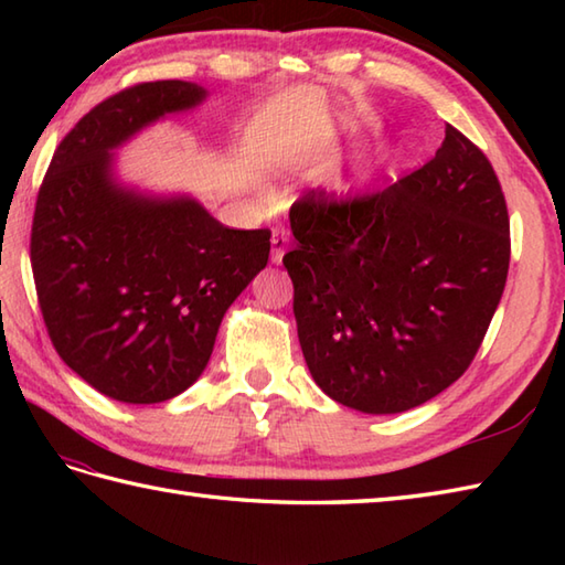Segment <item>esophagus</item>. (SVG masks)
I'll return each instance as SVG.
<instances>
[{
	"label": "esophagus",
	"mask_w": 565,
	"mask_h": 565,
	"mask_svg": "<svg viewBox=\"0 0 565 565\" xmlns=\"http://www.w3.org/2000/svg\"><path fill=\"white\" fill-rule=\"evenodd\" d=\"M286 245H289V239H286V235L284 233H274V237H271V264H281Z\"/></svg>",
	"instance_id": "1"
}]
</instances>
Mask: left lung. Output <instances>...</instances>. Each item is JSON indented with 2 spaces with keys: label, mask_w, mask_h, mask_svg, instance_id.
Instances as JSON below:
<instances>
[{
  "label": "left lung",
  "mask_w": 565,
  "mask_h": 565,
  "mask_svg": "<svg viewBox=\"0 0 565 565\" xmlns=\"http://www.w3.org/2000/svg\"><path fill=\"white\" fill-rule=\"evenodd\" d=\"M298 342L310 376L359 413H405L459 379L510 267L493 164L454 126L427 164L374 194L289 211Z\"/></svg>",
  "instance_id": "obj_1"
}]
</instances>
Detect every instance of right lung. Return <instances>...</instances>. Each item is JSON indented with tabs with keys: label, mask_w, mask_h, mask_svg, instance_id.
I'll return each instance as SVG.
<instances>
[{
	"label": "right lung",
	"mask_w": 565,
	"mask_h": 565,
	"mask_svg": "<svg viewBox=\"0 0 565 565\" xmlns=\"http://www.w3.org/2000/svg\"><path fill=\"white\" fill-rule=\"evenodd\" d=\"M194 82H142L79 118L35 201L31 267L63 362L118 403L184 393L206 369L225 310L267 267L269 231H233L186 194L126 186L118 150L160 118L196 109Z\"/></svg>",
	"instance_id": "right-lung-1"
}]
</instances>
